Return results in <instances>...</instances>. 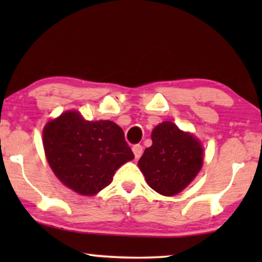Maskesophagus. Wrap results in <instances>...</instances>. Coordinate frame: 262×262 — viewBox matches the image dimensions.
I'll list each match as a JSON object with an SVG mask.
<instances>
[{
  "instance_id": "34e87169",
  "label": "esophagus",
  "mask_w": 262,
  "mask_h": 262,
  "mask_svg": "<svg viewBox=\"0 0 262 262\" xmlns=\"http://www.w3.org/2000/svg\"><path fill=\"white\" fill-rule=\"evenodd\" d=\"M132 151H134L136 159H139V157H141L142 154H143V146L139 145V144H136V145L132 146Z\"/></svg>"
}]
</instances>
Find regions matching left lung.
Returning <instances> with one entry per match:
<instances>
[{
  "mask_svg": "<svg viewBox=\"0 0 262 262\" xmlns=\"http://www.w3.org/2000/svg\"><path fill=\"white\" fill-rule=\"evenodd\" d=\"M152 145L144 150L138 167L148 185L162 195H175L202 169L204 149L189 132L163 121L151 132Z\"/></svg>",
  "mask_w": 262,
  "mask_h": 262,
  "instance_id": "obj_1",
  "label": "left lung"
}]
</instances>
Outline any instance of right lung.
<instances>
[{"instance_id":"obj_1","label":"right lung","mask_w":262,"mask_h":262,"mask_svg":"<svg viewBox=\"0 0 262 262\" xmlns=\"http://www.w3.org/2000/svg\"><path fill=\"white\" fill-rule=\"evenodd\" d=\"M48 162L59 181L82 195H94L112 182L118 168L135 159L124 131L111 120L88 121L67 111L42 131Z\"/></svg>"}]
</instances>
